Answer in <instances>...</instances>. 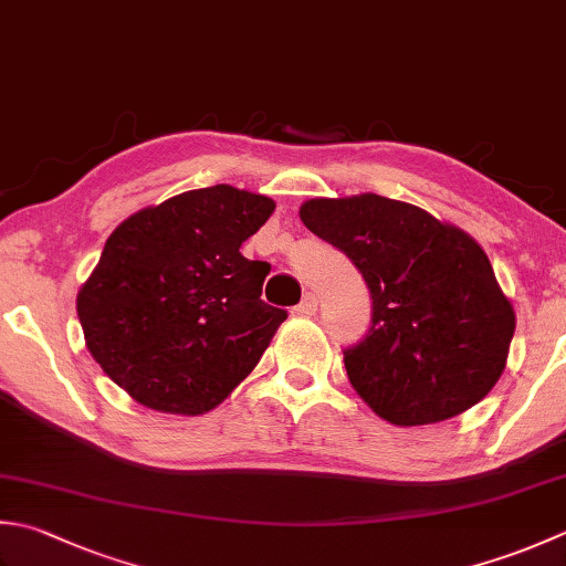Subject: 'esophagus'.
<instances>
[{
	"mask_svg": "<svg viewBox=\"0 0 566 566\" xmlns=\"http://www.w3.org/2000/svg\"><path fill=\"white\" fill-rule=\"evenodd\" d=\"M316 306H318L316 294H304L302 302H298V304L294 306V312H296L298 316H314V314H316Z\"/></svg>",
	"mask_w": 566,
	"mask_h": 566,
	"instance_id": "1",
	"label": "esophagus"
}]
</instances>
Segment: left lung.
<instances>
[{
	"mask_svg": "<svg viewBox=\"0 0 566 566\" xmlns=\"http://www.w3.org/2000/svg\"><path fill=\"white\" fill-rule=\"evenodd\" d=\"M298 216L370 290V328L343 348V363L373 412L400 427L434 424L493 390L515 314L479 242L375 193L314 198Z\"/></svg>",
	"mask_w": 566,
	"mask_h": 566,
	"instance_id": "8db88e82",
	"label": "left lung"
}]
</instances>
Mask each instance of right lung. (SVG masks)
Segmentation results:
<instances>
[{"instance_id": "add662e5", "label": "right lung", "mask_w": 566, "mask_h": 566, "mask_svg": "<svg viewBox=\"0 0 566 566\" xmlns=\"http://www.w3.org/2000/svg\"><path fill=\"white\" fill-rule=\"evenodd\" d=\"M272 213V198L218 184L115 228L77 294L109 380L144 407L196 417L248 378L286 318L260 298L270 264L240 252Z\"/></svg>"}]
</instances>
